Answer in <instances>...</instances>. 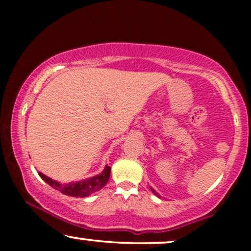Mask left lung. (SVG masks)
<instances>
[{
  "mask_svg": "<svg viewBox=\"0 0 251 251\" xmlns=\"http://www.w3.org/2000/svg\"><path fill=\"white\" fill-rule=\"evenodd\" d=\"M150 188H151V191H152V192H153V193H154V194H155V195H156V197H157V198H160V195H159V194H157V193H156V192H155V191H154V190H153V188H152V187H150Z\"/></svg>",
  "mask_w": 251,
  "mask_h": 251,
  "instance_id": "8db88e82",
  "label": "left lung"
}]
</instances>
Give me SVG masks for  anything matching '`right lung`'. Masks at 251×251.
I'll use <instances>...</instances> for the list:
<instances>
[{"label": "right lung", "mask_w": 251, "mask_h": 251, "mask_svg": "<svg viewBox=\"0 0 251 251\" xmlns=\"http://www.w3.org/2000/svg\"><path fill=\"white\" fill-rule=\"evenodd\" d=\"M39 175L47 184H49L51 187L61 192V193L65 195L74 198H85L89 197V195L92 193H95V192L101 190V188L107 184L109 176H111V167L105 166L102 173L96 175L94 177L87 178V179L84 180L75 181V183L72 181V183L68 184H63L57 180L51 179L50 177L46 176V175L42 173H39Z\"/></svg>", "instance_id": "obj_1"}]
</instances>
